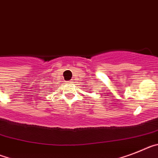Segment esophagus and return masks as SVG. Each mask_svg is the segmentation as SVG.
<instances>
[{
  "label": "esophagus",
  "mask_w": 158,
  "mask_h": 158,
  "mask_svg": "<svg viewBox=\"0 0 158 158\" xmlns=\"http://www.w3.org/2000/svg\"><path fill=\"white\" fill-rule=\"evenodd\" d=\"M72 80H73V79H72ZM71 83H74V81H71Z\"/></svg>",
  "instance_id": "esophagus-1"
}]
</instances>
